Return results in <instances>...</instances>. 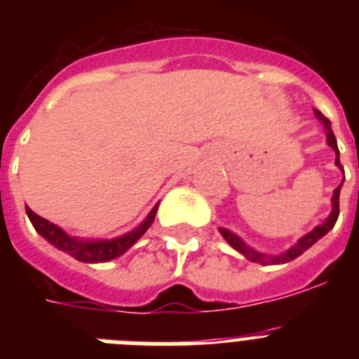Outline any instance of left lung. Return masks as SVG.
<instances>
[{
    "label": "left lung",
    "instance_id": "1",
    "mask_svg": "<svg viewBox=\"0 0 359 359\" xmlns=\"http://www.w3.org/2000/svg\"><path fill=\"white\" fill-rule=\"evenodd\" d=\"M313 111H315L316 118L323 123V129H325V136H327L329 147L336 152V160H334L336 167L344 169L340 163V151H338V144H336L334 133H332V129H331V122H329V120L325 118V116H323L318 109H313ZM344 180H345V176H344ZM344 180H341L340 185L336 187L334 192H332V198H331L332 208H331V214H329V217L325 219L322 224H318V226H315L311 231H307L306 236L300 237V239H298L297 243H294L293 246H291L290 250H286L284 253H278V255H268V253L257 252V250H253L252 246H248V244L244 243L239 236H236L233 231L226 230V228H219V233L224 237V241L230 244L231 248L237 250L241 255H244L246 259H248V261H252V262H259V264H286V262L294 261L297 257H300L304 252H307V250H309L313 244L318 243V241L322 239V237L325 236L327 231H331L332 226L336 224V219H338V215H340V190H341V185H344Z\"/></svg>",
    "mask_w": 359,
    "mask_h": 359
}]
</instances>
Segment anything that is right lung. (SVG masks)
Masks as SVG:
<instances>
[{
  "label": "right lung",
  "mask_w": 359,
  "mask_h": 359,
  "mask_svg": "<svg viewBox=\"0 0 359 359\" xmlns=\"http://www.w3.org/2000/svg\"><path fill=\"white\" fill-rule=\"evenodd\" d=\"M158 205H154V208L149 212L147 217L135 230L128 231L123 236L113 237V239H81V237H73L69 233H66L61 226L50 223L48 219L37 215L32 208H27L28 219L34 224L37 233L41 237H44L50 244H53L57 250L68 253L73 259L86 262V264H97V262L113 261V259H116V257L123 255V253L128 252L133 244L149 230V226H151L154 217H156Z\"/></svg>",
  "instance_id": "obj_1"
}]
</instances>
